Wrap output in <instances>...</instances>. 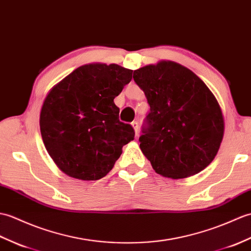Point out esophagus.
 I'll return each instance as SVG.
<instances>
[{
    "mask_svg": "<svg viewBox=\"0 0 251 251\" xmlns=\"http://www.w3.org/2000/svg\"><path fill=\"white\" fill-rule=\"evenodd\" d=\"M131 126L133 127V129H135V133H136V137L139 136V124L137 121H133L131 123Z\"/></svg>",
    "mask_w": 251,
    "mask_h": 251,
    "instance_id": "esophagus-1",
    "label": "esophagus"
}]
</instances>
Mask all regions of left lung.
Masks as SVG:
<instances>
[{
  "instance_id": "8db88e82",
  "label": "left lung",
  "mask_w": 251,
  "mask_h": 251,
  "mask_svg": "<svg viewBox=\"0 0 251 251\" xmlns=\"http://www.w3.org/2000/svg\"><path fill=\"white\" fill-rule=\"evenodd\" d=\"M133 80L151 107L139 141L155 172L176 179L205 169L225 132L223 111L211 90L190 69L172 61L139 68Z\"/></svg>"
}]
</instances>
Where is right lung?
Segmentation results:
<instances>
[{"label":"right lung","mask_w":251,"mask_h":251,"mask_svg":"<svg viewBox=\"0 0 251 251\" xmlns=\"http://www.w3.org/2000/svg\"><path fill=\"white\" fill-rule=\"evenodd\" d=\"M132 71L118 64H86L47 94L39 126L47 152L66 176L97 180L112 170L122 148L135 138L119 120L113 99L130 82Z\"/></svg>","instance_id":"add662e5"}]
</instances>
